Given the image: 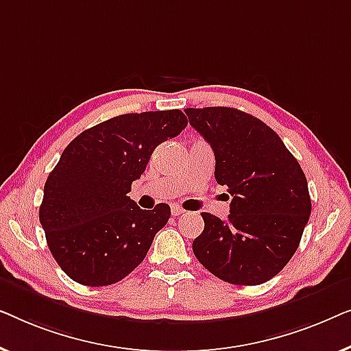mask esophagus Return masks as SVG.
I'll return each instance as SVG.
<instances>
[{"label": "esophagus", "mask_w": 351, "mask_h": 351, "mask_svg": "<svg viewBox=\"0 0 351 351\" xmlns=\"http://www.w3.org/2000/svg\"><path fill=\"white\" fill-rule=\"evenodd\" d=\"M182 213H184V210H182L180 205H171V215H173V216H180V215H182Z\"/></svg>", "instance_id": "1"}]
</instances>
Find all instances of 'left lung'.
<instances>
[{"mask_svg": "<svg viewBox=\"0 0 351 351\" xmlns=\"http://www.w3.org/2000/svg\"><path fill=\"white\" fill-rule=\"evenodd\" d=\"M215 152V178L232 195L230 215L202 213L195 258L218 278L253 286L280 272L298 250L312 213L307 178L276 133L235 108H186Z\"/></svg>", "mask_w": 351, "mask_h": 351, "instance_id": "left-lung-1", "label": "left lung"}]
</instances>
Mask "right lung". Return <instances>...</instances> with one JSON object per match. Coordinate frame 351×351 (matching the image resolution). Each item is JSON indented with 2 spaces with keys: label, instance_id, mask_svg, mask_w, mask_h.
I'll use <instances>...</instances> for the list:
<instances>
[{
  "label": "right lung",
  "instance_id": "obj_1",
  "mask_svg": "<svg viewBox=\"0 0 351 351\" xmlns=\"http://www.w3.org/2000/svg\"><path fill=\"white\" fill-rule=\"evenodd\" d=\"M187 125L180 110L132 112L87 128L44 184L39 221L53 259L86 286L117 283L146 258L171 211H145L127 194L160 143Z\"/></svg>",
  "mask_w": 351,
  "mask_h": 351
}]
</instances>
